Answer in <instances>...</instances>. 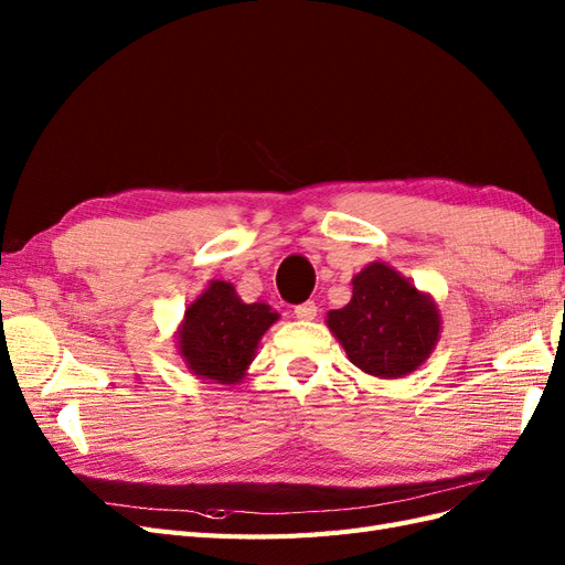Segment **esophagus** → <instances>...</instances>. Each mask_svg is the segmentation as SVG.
Here are the masks:
<instances>
[{
  "mask_svg": "<svg viewBox=\"0 0 565 565\" xmlns=\"http://www.w3.org/2000/svg\"><path fill=\"white\" fill-rule=\"evenodd\" d=\"M295 316L299 320H313L318 316V306L316 301H303V303H297L295 306Z\"/></svg>",
  "mask_w": 565,
  "mask_h": 565,
  "instance_id": "1",
  "label": "esophagus"
}]
</instances>
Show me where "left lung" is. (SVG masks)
I'll list each match as a JSON object with an SVG mask.
<instances>
[{"instance_id":"obj_1","label":"left lung","mask_w":565,"mask_h":565,"mask_svg":"<svg viewBox=\"0 0 565 565\" xmlns=\"http://www.w3.org/2000/svg\"><path fill=\"white\" fill-rule=\"evenodd\" d=\"M328 324L355 367L386 380L417 370L440 332L434 301L380 262L358 273L351 301Z\"/></svg>"}]
</instances>
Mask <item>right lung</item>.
Wrapping results in <instances>:
<instances>
[{
    "label": "right lung",
    "mask_w": 565,
    "mask_h": 565,
    "mask_svg": "<svg viewBox=\"0 0 565 565\" xmlns=\"http://www.w3.org/2000/svg\"><path fill=\"white\" fill-rule=\"evenodd\" d=\"M278 320L266 303H243L233 285L210 282V289L188 306L179 349L195 374L218 384H235L252 361L262 334Z\"/></svg>",
    "instance_id": "add662e5"
}]
</instances>
